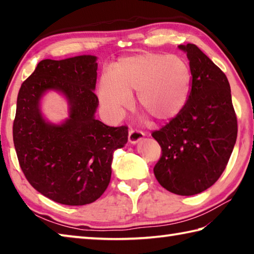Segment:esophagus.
I'll use <instances>...</instances> for the list:
<instances>
[{"label":"esophagus","mask_w":254,"mask_h":254,"mask_svg":"<svg viewBox=\"0 0 254 254\" xmlns=\"http://www.w3.org/2000/svg\"><path fill=\"white\" fill-rule=\"evenodd\" d=\"M144 137V133L139 130H134V128H131L130 132H128V141L130 143L135 144L141 141Z\"/></svg>","instance_id":"34e87169"}]
</instances>
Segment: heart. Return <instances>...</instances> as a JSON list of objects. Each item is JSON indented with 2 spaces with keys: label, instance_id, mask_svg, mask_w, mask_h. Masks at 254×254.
Returning a JSON list of instances; mask_svg holds the SVG:
<instances>
[{
  "label": "heart",
  "instance_id": "b5f03b06",
  "mask_svg": "<svg viewBox=\"0 0 254 254\" xmlns=\"http://www.w3.org/2000/svg\"><path fill=\"white\" fill-rule=\"evenodd\" d=\"M191 74L185 59L176 55L145 53L123 58L115 70L102 75L98 96L107 113L123 117L137 92L140 107L158 120L175 118L188 100Z\"/></svg>",
  "mask_w": 254,
  "mask_h": 254
}]
</instances>
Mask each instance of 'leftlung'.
I'll return each instance as SVG.
<instances>
[{"label": "left lung", "instance_id": "left-lung-1", "mask_svg": "<svg viewBox=\"0 0 254 254\" xmlns=\"http://www.w3.org/2000/svg\"><path fill=\"white\" fill-rule=\"evenodd\" d=\"M178 48L187 54L191 91L176 118L152 133L162 151L153 173L167 190L191 196L221 177L233 151L238 121L224 72L196 45Z\"/></svg>", "mask_w": 254, "mask_h": 254}]
</instances>
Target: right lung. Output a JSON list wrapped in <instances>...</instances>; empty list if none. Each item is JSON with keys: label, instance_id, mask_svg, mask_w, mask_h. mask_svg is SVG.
Wrapping results in <instances>:
<instances>
[{"label": "right lung", "instance_id": "obj_1", "mask_svg": "<svg viewBox=\"0 0 254 254\" xmlns=\"http://www.w3.org/2000/svg\"><path fill=\"white\" fill-rule=\"evenodd\" d=\"M97 57L44 59L21 85L13 122V142L21 169L31 186L56 203L91 204L111 180L117 149L127 142V127L95 119ZM55 90L66 98L68 118L47 122L40 103Z\"/></svg>", "mask_w": 254, "mask_h": 254}]
</instances>
